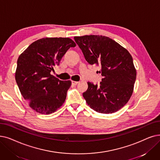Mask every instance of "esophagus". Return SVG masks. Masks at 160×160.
I'll use <instances>...</instances> for the list:
<instances>
[{
  "label": "esophagus",
  "instance_id": "esophagus-1",
  "mask_svg": "<svg viewBox=\"0 0 160 160\" xmlns=\"http://www.w3.org/2000/svg\"><path fill=\"white\" fill-rule=\"evenodd\" d=\"M79 83V82H76V81H72V85H74V86H76V85H77Z\"/></svg>",
  "mask_w": 160,
  "mask_h": 160
}]
</instances>
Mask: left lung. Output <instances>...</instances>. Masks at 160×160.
I'll list each match as a JSON object with an SVG mask.
<instances>
[{"label":"left lung","mask_w":160,"mask_h":160,"mask_svg":"<svg viewBox=\"0 0 160 160\" xmlns=\"http://www.w3.org/2000/svg\"><path fill=\"white\" fill-rule=\"evenodd\" d=\"M88 63L101 68L100 84L88 82L83 97L90 108L102 114L119 110L133 93L137 72L129 52L109 37L85 35L74 37Z\"/></svg>","instance_id":"left-lung-1"}]
</instances>
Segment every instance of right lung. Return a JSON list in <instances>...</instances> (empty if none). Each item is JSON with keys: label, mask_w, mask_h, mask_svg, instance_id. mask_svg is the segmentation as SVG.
I'll use <instances>...</instances> for the list:
<instances>
[{"label": "right lung", "mask_w": 160, "mask_h": 160, "mask_svg": "<svg viewBox=\"0 0 160 160\" xmlns=\"http://www.w3.org/2000/svg\"><path fill=\"white\" fill-rule=\"evenodd\" d=\"M74 42L69 38H44L32 42L17 61L16 80L23 98L36 112L50 114L64 103L70 80L51 74Z\"/></svg>", "instance_id": "obj_1"}]
</instances>
